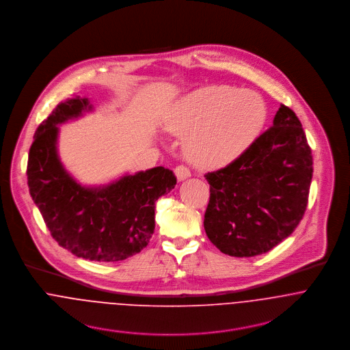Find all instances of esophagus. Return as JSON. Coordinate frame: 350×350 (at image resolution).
<instances>
[{"label": "esophagus", "mask_w": 350, "mask_h": 350, "mask_svg": "<svg viewBox=\"0 0 350 350\" xmlns=\"http://www.w3.org/2000/svg\"><path fill=\"white\" fill-rule=\"evenodd\" d=\"M174 174H176V177H177L178 181H184V180H187V178L191 177V170H189L187 166L180 165V166H177V167L174 169Z\"/></svg>", "instance_id": "esophagus-1"}]
</instances>
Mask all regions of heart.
Returning <instances> with one entry per match:
<instances>
[{
	"label": "heart",
	"mask_w": 350,
	"mask_h": 350,
	"mask_svg": "<svg viewBox=\"0 0 350 350\" xmlns=\"http://www.w3.org/2000/svg\"><path fill=\"white\" fill-rule=\"evenodd\" d=\"M266 119L267 106L258 94L208 85L183 96L165 119V129L185 135L184 152L194 165L217 169L254 144Z\"/></svg>",
	"instance_id": "1"
}]
</instances>
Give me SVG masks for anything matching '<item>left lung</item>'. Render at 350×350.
<instances>
[{
    "mask_svg": "<svg viewBox=\"0 0 350 350\" xmlns=\"http://www.w3.org/2000/svg\"><path fill=\"white\" fill-rule=\"evenodd\" d=\"M312 157L302 124L284 105L272 127L232 163L205 176L208 239L226 255L269 252L298 227L308 205Z\"/></svg>",
    "mask_w": 350,
    "mask_h": 350,
    "instance_id": "left-lung-1",
    "label": "left lung"
}]
</instances>
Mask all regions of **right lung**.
<instances>
[{"label": "right lung", "mask_w": 350, "mask_h": 350, "mask_svg": "<svg viewBox=\"0 0 350 350\" xmlns=\"http://www.w3.org/2000/svg\"><path fill=\"white\" fill-rule=\"evenodd\" d=\"M94 111L88 98L77 96L42 120L28 157V187L59 245L83 259L118 262L148 245L156 227V201L177 180L172 170L156 166L107 184L79 183L59 156V126Z\"/></svg>", "instance_id": "1"}]
</instances>
